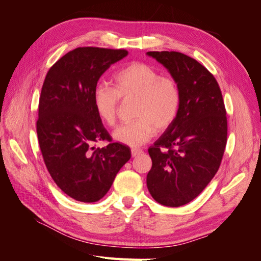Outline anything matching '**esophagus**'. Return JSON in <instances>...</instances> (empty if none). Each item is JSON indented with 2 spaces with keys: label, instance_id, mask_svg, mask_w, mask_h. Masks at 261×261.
I'll return each instance as SVG.
<instances>
[{
  "label": "esophagus",
  "instance_id": "1",
  "mask_svg": "<svg viewBox=\"0 0 261 261\" xmlns=\"http://www.w3.org/2000/svg\"><path fill=\"white\" fill-rule=\"evenodd\" d=\"M130 152H132V156H137V155L143 153V150H140V149H132Z\"/></svg>",
  "mask_w": 261,
  "mask_h": 261
}]
</instances>
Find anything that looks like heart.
<instances>
[{
    "mask_svg": "<svg viewBox=\"0 0 261 261\" xmlns=\"http://www.w3.org/2000/svg\"><path fill=\"white\" fill-rule=\"evenodd\" d=\"M121 99H135V120L117 127L113 137L132 147L146 144L158 132L168 129L176 121L181 103L178 83L144 62H133L114 76V88L98 84L92 92L94 110L109 126L116 124Z\"/></svg>",
    "mask_w": 261,
    "mask_h": 261,
    "instance_id": "obj_1",
    "label": "heart"
}]
</instances>
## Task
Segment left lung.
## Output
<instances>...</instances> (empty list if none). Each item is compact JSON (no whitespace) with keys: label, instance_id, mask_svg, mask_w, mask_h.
I'll list each match as a JSON object with an SVG mask.
<instances>
[{"label":"left lung","instance_id":"left-lung-1","mask_svg":"<svg viewBox=\"0 0 261 261\" xmlns=\"http://www.w3.org/2000/svg\"><path fill=\"white\" fill-rule=\"evenodd\" d=\"M147 54L169 69L181 93L176 121L148 149L152 167L147 186L155 201L180 207L195 199L220 168L226 110L217 80L199 62L175 51Z\"/></svg>","mask_w":261,"mask_h":261}]
</instances>
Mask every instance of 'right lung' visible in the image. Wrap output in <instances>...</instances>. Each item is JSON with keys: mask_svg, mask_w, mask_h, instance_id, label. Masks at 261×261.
<instances>
[{"mask_svg": "<svg viewBox=\"0 0 261 261\" xmlns=\"http://www.w3.org/2000/svg\"><path fill=\"white\" fill-rule=\"evenodd\" d=\"M127 53L77 48L55 62L44 78L37 120L39 146L55 184L75 200H100L130 159L128 147L112 143L92 102L101 75ZM98 141L108 145L96 148Z\"/></svg>", "mask_w": 261, "mask_h": 261, "instance_id": "right-lung-1", "label": "right lung"}]
</instances>
